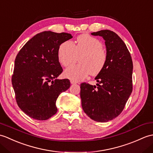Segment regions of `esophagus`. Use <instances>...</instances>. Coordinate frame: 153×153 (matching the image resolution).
Segmentation results:
<instances>
[{
	"mask_svg": "<svg viewBox=\"0 0 153 153\" xmlns=\"http://www.w3.org/2000/svg\"><path fill=\"white\" fill-rule=\"evenodd\" d=\"M70 83H71V84H75V83H77V82H76V81H75L70 80Z\"/></svg>",
	"mask_w": 153,
	"mask_h": 153,
	"instance_id": "1",
	"label": "esophagus"
}]
</instances>
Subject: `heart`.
Returning <instances> with one entry per match:
<instances>
[{
  "instance_id": "obj_1",
  "label": "heart",
  "mask_w": 153,
  "mask_h": 153,
  "mask_svg": "<svg viewBox=\"0 0 153 153\" xmlns=\"http://www.w3.org/2000/svg\"><path fill=\"white\" fill-rule=\"evenodd\" d=\"M80 56V64L66 68L64 76L71 80L79 81L89 74L97 75L104 69L107 61V53L102 42L88 34H81L77 38L76 45L71 40L64 42L58 50V59L64 66L76 62Z\"/></svg>"
}]
</instances>
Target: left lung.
Wrapping results in <instances>:
<instances>
[{
	"instance_id": "obj_1",
	"label": "left lung",
	"mask_w": 153,
	"mask_h": 153,
	"mask_svg": "<svg viewBox=\"0 0 153 153\" xmlns=\"http://www.w3.org/2000/svg\"><path fill=\"white\" fill-rule=\"evenodd\" d=\"M105 40L107 61L95 77L98 83L81 84L84 112L97 122H108L120 114L132 92L133 63L125 42L114 32L102 30L91 33Z\"/></svg>"
}]
</instances>
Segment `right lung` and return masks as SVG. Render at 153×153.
Here are the masks:
<instances>
[{
    "label": "right lung",
    "instance_id": "add662e5",
    "mask_svg": "<svg viewBox=\"0 0 153 153\" xmlns=\"http://www.w3.org/2000/svg\"><path fill=\"white\" fill-rule=\"evenodd\" d=\"M70 34L44 31L21 49L15 59L12 83L19 108L31 118L44 120L57 112L56 99L68 89V79H56L62 72L58 59L60 44Z\"/></svg>",
    "mask_w": 153,
    "mask_h": 153
}]
</instances>
